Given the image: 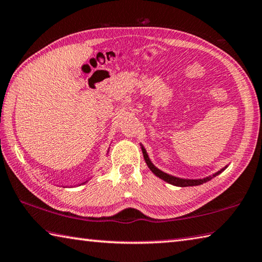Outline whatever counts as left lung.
<instances>
[{
    "instance_id": "left-lung-1",
    "label": "left lung",
    "mask_w": 262,
    "mask_h": 262,
    "mask_svg": "<svg viewBox=\"0 0 262 262\" xmlns=\"http://www.w3.org/2000/svg\"><path fill=\"white\" fill-rule=\"evenodd\" d=\"M142 152H143V157H144V160L147 165V167L151 169V172L154 173L156 177L160 178L161 180L166 181V182H168L169 184H173V185H177V187H193V185H201L203 183L207 182V181L212 180L214 177H216V175L220 174L221 172H223L227 168V166L225 168H222L216 172L215 174H213L212 177H207V178H204V179H198V180H189V179H180V178H175L173 175H169L167 173H164L163 170H160L156 167V166L151 163V160L149 159V156H147L146 151L143 146H142Z\"/></svg>"
}]
</instances>
